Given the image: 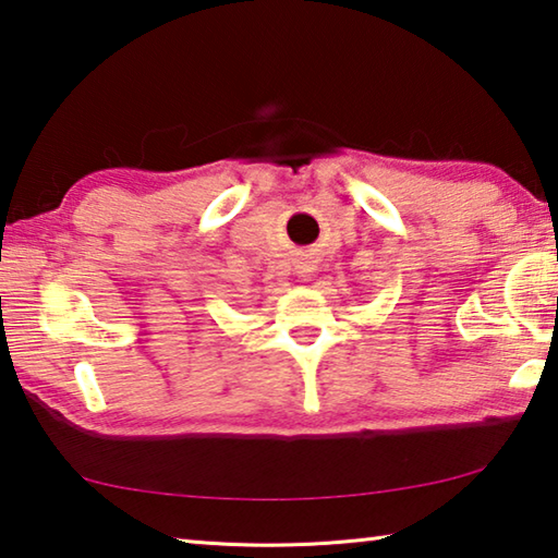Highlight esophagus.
Returning a JSON list of instances; mask_svg holds the SVG:
<instances>
[{
    "label": "esophagus",
    "mask_w": 558,
    "mask_h": 558,
    "mask_svg": "<svg viewBox=\"0 0 558 558\" xmlns=\"http://www.w3.org/2000/svg\"><path fill=\"white\" fill-rule=\"evenodd\" d=\"M317 268H315V260L313 258H300L298 260V276L300 278H310V276H313V272H315Z\"/></svg>",
    "instance_id": "1"
}]
</instances>
